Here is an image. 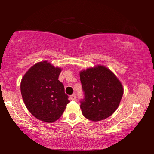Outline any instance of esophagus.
Masks as SVG:
<instances>
[{"mask_svg": "<svg viewBox=\"0 0 154 154\" xmlns=\"http://www.w3.org/2000/svg\"><path fill=\"white\" fill-rule=\"evenodd\" d=\"M70 98H71V100H72L75 101V100H76V96L75 94H72L70 96Z\"/></svg>", "mask_w": 154, "mask_h": 154, "instance_id": "1", "label": "esophagus"}]
</instances>
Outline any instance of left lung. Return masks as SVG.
<instances>
[{
	"label": "left lung",
	"mask_w": 154,
	"mask_h": 154,
	"mask_svg": "<svg viewBox=\"0 0 154 154\" xmlns=\"http://www.w3.org/2000/svg\"><path fill=\"white\" fill-rule=\"evenodd\" d=\"M85 94L81 101L83 115L93 122L107 118L118 109L123 94V87L113 72L101 65L80 72Z\"/></svg>",
	"instance_id": "obj_1"
}]
</instances>
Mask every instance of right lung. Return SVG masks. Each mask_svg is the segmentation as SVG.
Returning a JSON list of instances; mask_svg holds the SVG:
<instances>
[{
	"instance_id": "obj_1",
	"label": "right lung",
	"mask_w": 154,
	"mask_h": 154,
	"mask_svg": "<svg viewBox=\"0 0 154 154\" xmlns=\"http://www.w3.org/2000/svg\"><path fill=\"white\" fill-rule=\"evenodd\" d=\"M61 71L45 60L31 67L22 78L20 91L27 110L45 123L58 120L70 102L58 80Z\"/></svg>"
}]
</instances>
